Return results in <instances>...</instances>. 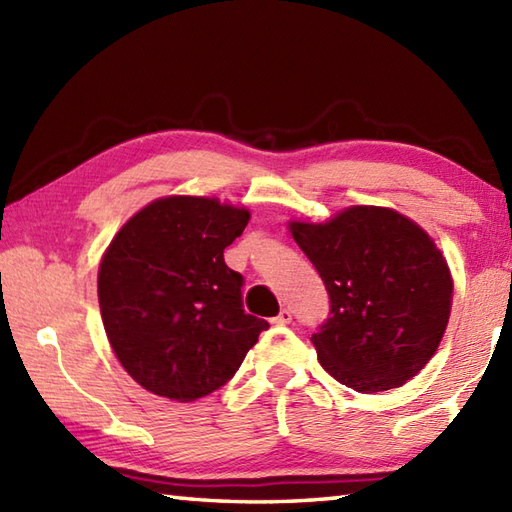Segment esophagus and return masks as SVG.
Instances as JSON below:
<instances>
[{"label":"esophagus","instance_id":"esophagus-1","mask_svg":"<svg viewBox=\"0 0 512 512\" xmlns=\"http://www.w3.org/2000/svg\"><path fill=\"white\" fill-rule=\"evenodd\" d=\"M273 323H277V325H290L292 323V312L290 310H281L279 314H277V317L273 319Z\"/></svg>","mask_w":512,"mask_h":512}]
</instances>
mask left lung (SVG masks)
I'll list each match as a JSON object with an SVG mask.
<instances>
[{
  "label": "left lung",
  "mask_w": 512,
  "mask_h": 512,
  "mask_svg": "<svg viewBox=\"0 0 512 512\" xmlns=\"http://www.w3.org/2000/svg\"><path fill=\"white\" fill-rule=\"evenodd\" d=\"M288 226L330 295V317L312 334L325 372L361 394L405 385L449 323L453 279L440 248L383 206Z\"/></svg>",
  "instance_id": "8db88e82"
}]
</instances>
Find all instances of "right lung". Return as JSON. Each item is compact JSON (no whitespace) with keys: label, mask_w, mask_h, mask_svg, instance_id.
I'll return each instance as SVG.
<instances>
[{"label":"right lung","mask_w":512,"mask_h":512,"mask_svg":"<svg viewBox=\"0 0 512 512\" xmlns=\"http://www.w3.org/2000/svg\"><path fill=\"white\" fill-rule=\"evenodd\" d=\"M250 213L169 195L116 233L99 268V306L125 372L156 396L191 402L226 385L268 330L244 312V277L224 262Z\"/></svg>","instance_id":"1"}]
</instances>
